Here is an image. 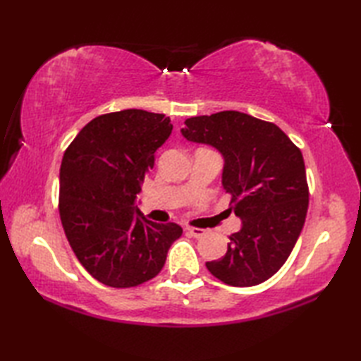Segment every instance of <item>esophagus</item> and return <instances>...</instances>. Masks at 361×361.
I'll list each match as a JSON object with an SVG mask.
<instances>
[{"instance_id":"34e87169","label":"esophagus","mask_w":361,"mask_h":361,"mask_svg":"<svg viewBox=\"0 0 361 361\" xmlns=\"http://www.w3.org/2000/svg\"><path fill=\"white\" fill-rule=\"evenodd\" d=\"M188 234L190 237H195V239H200V237H203L206 234V231L200 228H188Z\"/></svg>"}]
</instances>
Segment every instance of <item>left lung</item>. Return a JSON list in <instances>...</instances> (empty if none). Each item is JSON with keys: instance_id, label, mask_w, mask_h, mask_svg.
I'll list each match as a JSON object with an SVG mask.
<instances>
[{"instance_id": "left-lung-1", "label": "left lung", "mask_w": 361, "mask_h": 361, "mask_svg": "<svg viewBox=\"0 0 361 361\" xmlns=\"http://www.w3.org/2000/svg\"><path fill=\"white\" fill-rule=\"evenodd\" d=\"M181 135L224 157L221 186L242 220L226 255L206 268L233 287L262 283L286 264L304 226L309 188L302 153L282 130L240 111L185 121Z\"/></svg>"}]
</instances>
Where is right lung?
<instances>
[{
    "mask_svg": "<svg viewBox=\"0 0 361 361\" xmlns=\"http://www.w3.org/2000/svg\"><path fill=\"white\" fill-rule=\"evenodd\" d=\"M171 133L164 114L130 109L94 118L65 152L60 219L79 262L105 286L128 288L155 278L183 234L181 226L150 221L135 206Z\"/></svg>",
    "mask_w": 361,
    "mask_h": 361,
    "instance_id": "obj_1",
    "label": "right lung"
}]
</instances>
